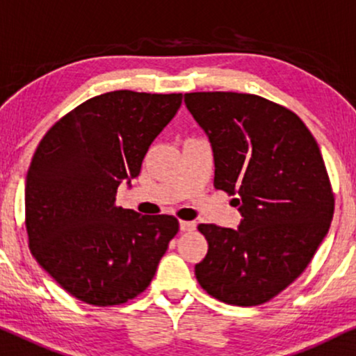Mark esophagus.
Returning a JSON list of instances; mask_svg holds the SVG:
<instances>
[{
    "label": "esophagus",
    "instance_id": "esophagus-1",
    "mask_svg": "<svg viewBox=\"0 0 356 356\" xmlns=\"http://www.w3.org/2000/svg\"><path fill=\"white\" fill-rule=\"evenodd\" d=\"M195 222L193 221H181V231H184V233H188V231H193L195 229Z\"/></svg>",
    "mask_w": 356,
    "mask_h": 356
}]
</instances>
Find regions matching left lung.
<instances>
[{"mask_svg": "<svg viewBox=\"0 0 356 356\" xmlns=\"http://www.w3.org/2000/svg\"><path fill=\"white\" fill-rule=\"evenodd\" d=\"M210 138L215 188L233 195L238 229L198 225L208 252L195 277L226 305H264L314 257L334 216V192L317 141L290 108L243 92H187Z\"/></svg>", "mask_w": 356, "mask_h": 356, "instance_id": "8db88e82", "label": "left lung"}]
</instances>
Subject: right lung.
Wrapping results in <instances>:
<instances>
[{"label": "right lung", "mask_w": 356, "mask_h": 356, "mask_svg": "<svg viewBox=\"0 0 356 356\" xmlns=\"http://www.w3.org/2000/svg\"><path fill=\"white\" fill-rule=\"evenodd\" d=\"M182 94L112 91L47 131L26 179V229L40 267L76 300L117 306L149 286L179 221L115 205Z\"/></svg>", "instance_id": "add662e5"}]
</instances>
